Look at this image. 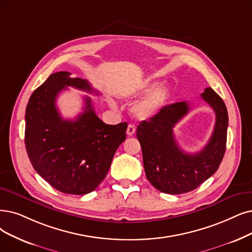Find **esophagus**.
Listing matches in <instances>:
<instances>
[{
    "label": "esophagus",
    "mask_w": 252,
    "mask_h": 252,
    "mask_svg": "<svg viewBox=\"0 0 252 252\" xmlns=\"http://www.w3.org/2000/svg\"><path fill=\"white\" fill-rule=\"evenodd\" d=\"M135 131H136L135 126H134V125H132V124H129V125H128V127H127V131H126V133H127L129 136H131V135H133V134L135 133Z\"/></svg>",
    "instance_id": "obj_1"
}]
</instances>
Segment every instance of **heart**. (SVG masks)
I'll return each mask as SVG.
<instances>
[{"mask_svg":"<svg viewBox=\"0 0 252 252\" xmlns=\"http://www.w3.org/2000/svg\"><path fill=\"white\" fill-rule=\"evenodd\" d=\"M157 84H151L140 90H136L133 92H129L130 95H137L139 93L148 92L150 90L154 89ZM169 99V91L165 88H161L156 90L153 93L148 95L142 101L136 103L132 108V114L138 120H147L159 114L162 108L166 105Z\"/></svg>","mask_w":252,"mask_h":252,"instance_id":"1","label":"heart"}]
</instances>
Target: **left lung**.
<instances>
[{
    "instance_id": "obj_1",
    "label": "left lung",
    "mask_w": 252,
    "mask_h": 252,
    "mask_svg": "<svg viewBox=\"0 0 252 252\" xmlns=\"http://www.w3.org/2000/svg\"><path fill=\"white\" fill-rule=\"evenodd\" d=\"M202 98L214 109L216 122L208 144L195 154L181 150L174 127L189 112L187 102L165 105L156 116L137 126L147 179L161 192L181 194L196 189L214 175L225 153L228 125L227 109L213 89L207 88Z\"/></svg>"
}]
</instances>
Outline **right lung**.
I'll return each mask as SVG.
<instances>
[{
	"mask_svg": "<svg viewBox=\"0 0 252 252\" xmlns=\"http://www.w3.org/2000/svg\"><path fill=\"white\" fill-rule=\"evenodd\" d=\"M60 71L50 74L29 99L25 144L34 169L55 189L67 194L92 192L105 178L127 123L107 125L96 115L90 97L74 120H65L56 106L67 87L98 94L88 80Z\"/></svg>",
	"mask_w": 252,
	"mask_h": 252,
	"instance_id": "right-lung-1",
	"label": "right lung"
}]
</instances>
